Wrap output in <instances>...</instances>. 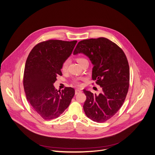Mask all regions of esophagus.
I'll return each instance as SVG.
<instances>
[{"instance_id":"obj_1","label":"esophagus","mask_w":155,"mask_h":155,"mask_svg":"<svg viewBox=\"0 0 155 155\" xmlns=\"http://www.w3.org/2000/svg\"><path fill=\"white\" fill-rule=\"evenodd\" d=\"M82 92V90H79V89H76L75 90V94L76 95H78L79 94H80V93Z\"/></svg>"}]
</instances>
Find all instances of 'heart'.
I'll return each mask as SVG.
<instances>
[{
	"instance_id": "1",
	"label": "heart",
	"mask_w": 155,
	"mask_h": 155,
	"mask_svg": "<svg viewBox=\"0 0 155 155\" xmlns=\"http://www.w3.org/2000/svg\"><path fill=\"white\" fill-rule=\"evenodd\" d=\"M76 60H77L79 64H81L82 62V61H84L86 59L84 58H82V57H78V58H77ZM68 60H67L66 61H64V64H62V66H61V70H62V71H65V70H67V67H68ZM75 83H76L77 85H80L79 82H78L77 81H75Z\"/></svg>"
}]
</instances>
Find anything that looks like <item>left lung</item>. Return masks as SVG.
I'll use <instances>...</instances> for the list:
<instances>
[{
    "label": "left lung",
    "mask_w": 155,
    "mask_h": 155,
    "mask_svg": "<svg viewBox=\"0 0 155 155\" xmlns=\"http://www.w3.org/2000/svg\"><path fill=\"white\" fill-rule=\"evenodd\" d=\"M81 53L94 65L92 79L103 90L97 95L83 90L86 95L84 110L90 119L103 123L113 117L125 100L130 82L128 60L119 46L103 37L79 41L73 54Z\"/></svg>",
    "instance_id": "obj_1"
}]
</instances>
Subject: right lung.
Masks as SVG:
<instances>
[{
    "mask_svg": "<svg viewBox=\"0 0 155 155\" xmlns=\"http://www.w3.org/2000/svg\"><path fill=\"white\" fill-rule=\"evenodd\" d=\"M77 41L50 40L37 45L27 58L23 79L26 98L35 112L44 120L59 117L69 106L75 90L61 91L54 83L61 75V66L70 56Z\"/></svg>",
    "mask_w": 155,
    "mask_h": 155,
    "instance_id": "right-lung-1",
    "label": "right lung"
}]
</instances>
